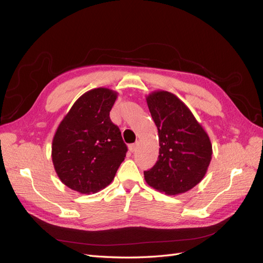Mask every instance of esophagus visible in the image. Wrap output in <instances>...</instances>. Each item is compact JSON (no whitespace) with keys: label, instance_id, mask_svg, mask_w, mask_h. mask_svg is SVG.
I'll return each instance as SVG.
<instances>
[{"label":"esophagus","instance_id":"obj_1","mask_svg":"<svg viewBox=\"0 0 263 263\" xmlns=\"http://www.w3.org/2000/svg\"><path fill=\"white\" fill-rule=\"evenodd\" d=\"M137 147H138L137 144H133V145H130V146L128 147V149H129L130 153H135V151H136V149H137Z\"/></svg>","mask_w":263,"mask_h":263}]
</instances>
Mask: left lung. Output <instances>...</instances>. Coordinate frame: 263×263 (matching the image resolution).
I'll list each match as a JSON object with an SVG mask.
<instances>
[{
    "instance_id": "1",
    "label": "left lung",
    "mask_w": 263,
    "mask_h": 263,
    "mask_svg": "<svg viewBox=\"0 0 263 263\" xmlns=\"http://www.w3.org/2000/svg\"><path fill=\"white\" fill-rule=\"evenodd\" d=\"M158 129L159 157L144 171L147 184L166 195L185 193L200 183L212 160V142L203 126L178 97L158 90L146 97Z\"/></svg>"
}]
</instances>
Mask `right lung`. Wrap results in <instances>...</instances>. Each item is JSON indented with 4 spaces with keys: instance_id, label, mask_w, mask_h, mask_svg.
I'll return each mask as SVG.
<instances>
[{
    "instance_id": "right-lung-1",
    "label": "right lung",
    "mask_w": 263,
    "mask_h": 263,
    "mask_svg": "<svg viewBox=\"0 0 263 263\" xmlns=\"http://www.w3.org/2000/svg\"><path fill=\"white\" fill-rule=\"evenodd\" d=\"M117 92L97 87L79 98L60 122L51 145L55 173L81 194L97 193L113 181L127 147L109 112Z\"/></svg>"
}]
</instances>
